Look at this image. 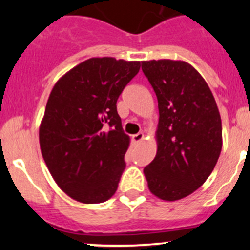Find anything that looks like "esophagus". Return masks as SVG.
Masks as SVG:
<instances>
[{
    "mask_svg": "<svg viewBox=\"0 0 250 250\" xmlns=\"http://www.w3.org/2000/svg\"><path fill=\"white\" fill-rule=\"evenodd\" d=\"M132 139L134 143H140V141L144 139V134L143 133H137V134L132 135Z\"/></svg>",
    "mask_w": 250,
    "mask_h": 250,
    "instance_id": "34e87169",
    "label": "esophagus"
}]
</instances>
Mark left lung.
Here are the masks:
<instances>
[{"instance_id":"8db88e82","label":"left lung","mask_w":250,"mask_h":250,"mask_svg":"<svg viewBox=\"0 0 250 250\" xmlns=\"http://www.w3.org/2000/svg\"><path fill=\"white\" fill-rule=\"evenodd\" d=\"M141 70L160 111L157 153L144 174L153 195L181 200L202 185L218 162L220 113L206 81L188 62L151 60L141 62Z\"/></svg>"}]
</instances>
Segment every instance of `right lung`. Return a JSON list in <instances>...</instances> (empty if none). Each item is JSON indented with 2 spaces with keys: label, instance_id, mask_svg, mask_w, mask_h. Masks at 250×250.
Here are the masks:
<instances>
[{
  "label": "right lung",
  "instance_id": "right-lung-1",
  "mask_svg": "<svg viewBox=\"0 0 250 250\" xmlns=\"http://www.w3.org/2000/svg\"><path fill=\"white\" fill-rule=\"evenodd\" d=\"M139 69L140 62L92 58L50 93L40 128L42 156L55 183L78 202H105L117 190L129 137L116 103Z\"/></svg>",
  "mask_w": 250,
  "mask_h": 250
}]
</instances>
